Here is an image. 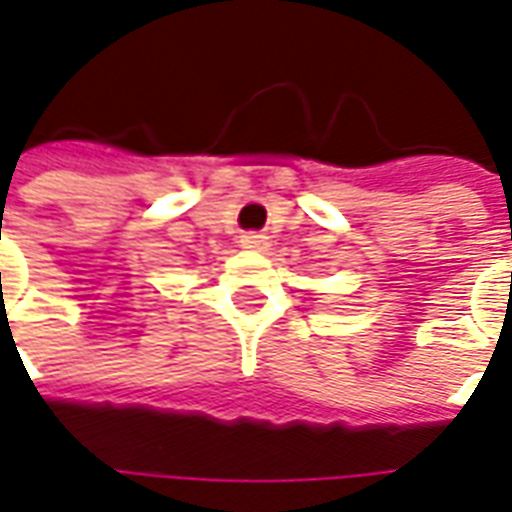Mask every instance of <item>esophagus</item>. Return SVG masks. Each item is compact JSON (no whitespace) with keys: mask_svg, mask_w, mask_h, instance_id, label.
Segmentation results:
<instances>
[{"mask_svg":"<svg viewBox=\"0 0 512 512\" xmlns=\"http://www.w3.org/2000/svg\"><path fill=\"white\" fill-rule=\"evenodd\" d=\"M241 246H244V249H266V246H268V235H263V233H244V235H241Z\"/></svg>","mask_w":512,"mask_h":512,"instance_id":"esophagus-1","label":"esophagus"}]
</instances>
